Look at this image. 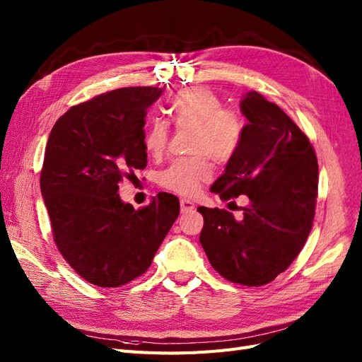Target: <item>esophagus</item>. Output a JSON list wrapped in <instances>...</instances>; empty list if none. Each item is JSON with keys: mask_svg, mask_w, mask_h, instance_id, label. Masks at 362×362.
I'll use <instances>...</instances> for the list:
<instances>
[{"mask_svg": "<svg viewBox=\"0 0 362 362\" xmlns=\"http://www.w3.org/2000/svg\"><path fill=\"white\" fill-rule=\"evenodd\" d=\"M180 205H181V213H189L194 210V204L189 199H181Z\"/></svg>", "mask_w": 362, "mask_h": 362, "instance_id": "1", "label": "esophagus"}]
</instances>
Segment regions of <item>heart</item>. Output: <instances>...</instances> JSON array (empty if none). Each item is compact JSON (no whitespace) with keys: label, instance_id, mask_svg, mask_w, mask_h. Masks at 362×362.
Wrapping results in <instances>:
<instances>
[{"label":"heart","instance_id":"1","mask_svg":"<svg viewBox=\"0 0 362 362\" xmlns=\"http://www.w3.org/2000/svg\"><path fill=\"white\" fill-rule=\"evenodd\" d=\"M205 86H193L172 96L168 113L177 128H192L190 152L193 157L178 158L160 172L163 189L178 194H194L213 177V164H228L240 149L246 131L243 115ZM170 128L161 119H152L145 134L148 154L160 157L168 146Z\"/></svg>","mask_w":362,"mask_h":362}]
</instances>
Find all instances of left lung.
I'll return each mask as SVG.
<instances>
[{
	"mask_svg": "<svg viewBox=\"0 0 362 362\" xmlns=\"http://www.w3.org/2000/svg\"><path fill=\"white\" fill-rule=\"evenodd\" d=\"M249 120L243 141L211 185L222 201L246 194L242 217L199 206V242L213 269L247 287L272 282L299 255L308 238L319 194V164L302 129L258 92L242 101Z\"/></svg>",
	"mask_w": 362,
	"mask_h": 362,
	"instance_id": "obj_1",
	"label": "left lung"
}]
</instances>
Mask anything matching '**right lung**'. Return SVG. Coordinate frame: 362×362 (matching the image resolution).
Segmentation results:
<instances>
[{
	"instance_id": "obj_1",
	"label": "right lung",
	"mask_w": 362,
	"mask_h": 362,
	"mask_svg": "<svg viewBox=\"0 0 362 362\" xmlns=\"http://www.w3.org/2000/svg\"><path fill=\"white\" fill-rule=\"evenodd\" d=\"M158 87H122L71 107L52 127L40 192L62 257L93 286L115 288L144 275L180 214L158 193L134 210L119 182L146 168L144 127Z\"/></svg>"
}]
</instances>
